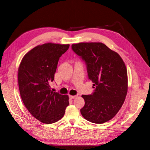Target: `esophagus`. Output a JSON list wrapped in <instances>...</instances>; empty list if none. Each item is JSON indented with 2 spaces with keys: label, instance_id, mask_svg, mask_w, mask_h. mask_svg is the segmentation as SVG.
I'll list each match as a JSON object with an SVG mask.
<instances>
[{
  "label": "esophagus",
  "instance_id": "obj_1",
  "mask_svg": "<svg viewBox=\"0 0 150 150\" xmlns=\"http://www.w3.org/2000/svg\"><path fill=\"white\" fill-rule=\"evenodd\" d=\"M69 98L71 99H74L75 98H76V96H73V95H70L69 96Z\"/></svg>",
  "mask_w": 150,
  "mask_h": 150
}]
</instances>
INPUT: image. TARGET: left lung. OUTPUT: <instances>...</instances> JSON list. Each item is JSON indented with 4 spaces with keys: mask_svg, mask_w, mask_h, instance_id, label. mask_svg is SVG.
I'll use <instances>...</instances> for the list:
<instances>
[{
    "mask_svg": "<svg viewBox=\"0 0 150 150\" xmlns=\"http://www.w3.org/2000/svg\"><path fill=\"white\" fill-rule=\"evenodd\" d=\"M73 51L87 64L88 76L93 83L92 95L81 96L80 110L86 120L103 124L110 120L123 105L128 91V76L123 59L116 52L100 42L72 44Z\"/></svg>",
    "mask_w": 150,
    "mask_h": 150,
    "instance_id": "obj_1",
    "label": "left lung"
}]
</instances>
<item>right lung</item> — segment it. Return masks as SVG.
Wrapping results in <instances>:
<instances>
[{
    "mask_svg": "<svg viewBox=\"0 0 150 150\" xmlns=\"http://www.w3.org/2000/svg\"><path fill=\"white\" fill-rule=\"evenodd\" d=\"M69 45L47 43L38 45L23 57L18 69V83L23 103L35 119L52 124L62 119L69 105V96L51 91L50 83L59 58Z\"/></svg>",
    "mask_w": 150,
    "mask_h": 150,
    "instance_id": "add662e5",
    "label": "right lung"
}]
</instances>
